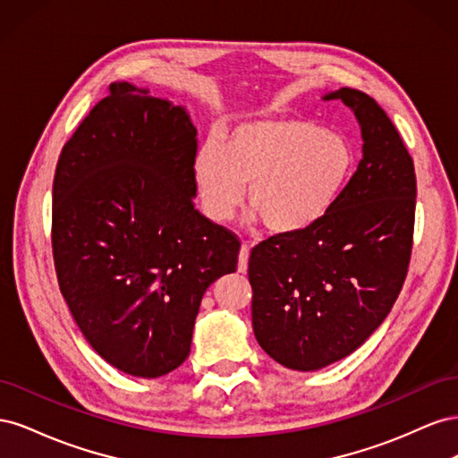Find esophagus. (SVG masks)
<instances>
[{
    "label": "esophagus",
    "instance_id": "esophagus-1",
    "mask_svg": "<svg viewBox=\"0 0 458 458\" xmlns=\"http://www.w3.org/2000/svg\"><path fill=\"white\" fill-rule=\"evenodd\" d=\"M248 258H250V246L242 244L241 254H239V273H246V269H248Z\"/></svg>",
    "mask_w": 458,
    "mask_h": 458
}]
</instances>
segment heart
<instances>
[{
  "mask_svg": "<svg viewBox=\"0 0 458 458\" xmlns=\"http://www.w3.org/2000/svg\"><path fill=\"white\" fill-rule=\"evenodd\" d=\"M355 172L348 137L310 120L266 118L231 130L221 148L206 145L192 164L204 216L225 224L244 200L275 234L317 225Z\"/></svg>",
  "mask_w": 458,
  "mask_h": 458,
  "instance_id": "b5f03b06",
  "label": "heart"
}]
</instances>
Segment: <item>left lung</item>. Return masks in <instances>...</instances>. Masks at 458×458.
Segmentation results:
<instances>
[{
	"label": "left lung",
	"mask_w": 458,
	"mask_h": 458,
	"mask_svg": "<svg viewBox=\"0 0 458 458\" xmlns=\"http://www.w3.org/2000/svg\"><path fill=\"white\" fill-rule=\"evenodd\" d=\"M323 99L353 110L363 158L317 225L275 234L248 261L256 340L276 363L303 372L353 353L392 311L417 206L412 158L382 106L352 88Z\"/></svg>",
	"instance_id": "1"
}]
</instances>
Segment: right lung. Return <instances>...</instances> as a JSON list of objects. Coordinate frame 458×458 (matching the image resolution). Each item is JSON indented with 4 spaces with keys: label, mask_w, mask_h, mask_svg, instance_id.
I'll use <instances>...</instances> for the list:
<instances>
[{
    "label": "right lung",
    "mask_w": 458,
    "mask_h": 458,
    "mask_svg": "<svg viewBox=\"0 0 458 458\" xmlns=\"http://www.w3.org/2000/svg\"><path fill=\"white\" fill-rule=\"evenodd\" d=\"M63 147L51 244L61 294L91 348L137 378L189 357L200 300L241 242L204 217L183 106L114 81Z\"/></svg>",
    "instance_id": "right-lung-1"
}]
</instances>
